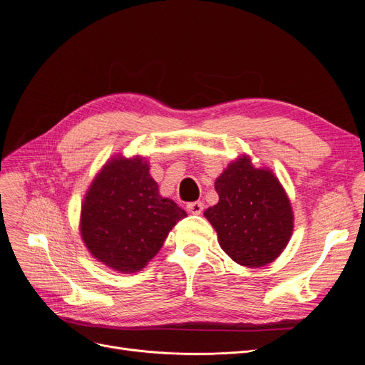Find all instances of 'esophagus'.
Masks as SVG:
<instances>
[{"mask_svg":"<svg viewBox=\"0 0 365 365\" xmlns=\"http://www.w3.org/2000/svg\"><path fill=\"white\" fill-rule=\"evenodd\" d=\"M187 212L193 213V215H201L204 212V204L201 201H196V202H189L185 205Z\"/></svg>","mask_w":365,"mask_h":365,"instance_id":"1","label":"esophagus"}]
</instances>
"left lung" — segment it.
<instances>
[{"instance_id":"8db88e82","label":"left lung","mask_w":365,"mask_h":365,"mask_svg":"<svg viewBox=\"0 0 365 365\" xmlns=\"http://www.w3.org/2000/svg\"><path fill=\"white\" fill-rule=\"evenodd\" d=\"M215 189L219 202L204 216L216 230L220 248L248 268L277 259L291 239L294 216L274 173L240 157L216 180Z\"/></svg>"}]
</instances>
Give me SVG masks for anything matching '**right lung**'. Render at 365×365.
I'll return each instance as SVG.
<instances>
[{"label":"right lung","mask_w":365,"mask_h":365,"mask_svg":"<svg viewBox=\"0 0 365 365\" xmlns=\"http://www.w3.org/2000/svg\"><path fill=\"white\" fill-rule=\"evenodd\" d=\"M187 213L158 193L143 158H113L88 190L81 217L86 248L106 267L137 272Z\"/></svg>","instance_id":"add662e5"}]
</instances>
